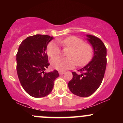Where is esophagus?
<instances>
[{
    "instance_id": "esophagus-1",
    "label": "esophagus",
    "mask_w": 123,
    "mask_h": 123,
    "mask_svg": "<svg viewBox=\"0 0 123 123\" xmlns=\"http://www.w3.org/2000/svg\"><path fill=\"white\" fill-rule=\"evenodd\" d=\"M59 73H60V74H61V75H62V74H64L65 71H62V70H60V71H59Z\"/></svg>"
}]
</instances>
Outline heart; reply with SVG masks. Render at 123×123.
Listing matches in <instances>:
<instances>
[{"label": "heart", "instance_id": "1", "mask_svg": "<svg viewBox=\"0 0 123 123\" xmlns=\"http://www.w3.org/2000/svg\"><path fill=\"white\" fill-rule=\"evenodd\" d=\"M60 42L65 47L69 48L68 52V57H58L51 60V65L55 69L64 70L73 68L77 63L82 66L91 60L93 54V48L90 44L84 43L82 39L76 36H69ZM61 53L58 44L55 42H50L47 45V53L51 58L57 56Z\"/></svg>", "mask_w": 123, "mask_h": 123}]
</instances>
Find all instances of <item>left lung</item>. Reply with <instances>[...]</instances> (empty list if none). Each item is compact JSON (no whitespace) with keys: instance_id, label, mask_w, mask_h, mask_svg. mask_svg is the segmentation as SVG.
<instances>
[{"instance_id":"left-lung-1","label":"left lung","mask_w":123,"mask_h":123,"mask_svg":"<svg viewBox=\"0 0 123 123\" xmlns=\"http://www.w3.org/2000/svg\"><path fill=\"white\" fill-rule=\"evenodd\" d=\"M87 40L92 46L94 56L87 65L72 72L73 78L68 83L70 91L80 97H87L97 91L101 84L106 67V48L96 36L87 35Z\"/></svg>"}]
</instances>
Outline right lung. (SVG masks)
Wrapping results in <instances>:
<instances>
[{
	"instance_id": "obj_1",
	"label": "right lung",
	"mask_w": 123,
	"mask_h": 123,
	"mask_svg": "<svg viewBox=\"0 0 123 123\" xmlns=\"http://www.w3.org/2000/svg\"><path fill=\"white\" fill-rule=\"evenodd\" d=\"M53 37L36 35L29 36L19 45L17 54V72L24 90L35 98H42L51 92L57 70L45 72L48 62L47 46Z\"/></svg>"
}]
</instances>
